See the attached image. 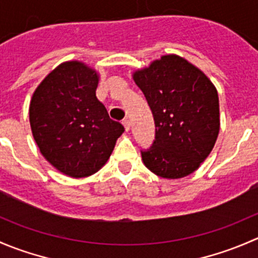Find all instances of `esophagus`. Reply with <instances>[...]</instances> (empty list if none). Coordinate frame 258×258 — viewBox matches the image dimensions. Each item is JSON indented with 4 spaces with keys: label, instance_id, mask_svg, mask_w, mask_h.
I'll return each instance as SVG.
<instances>
[{
    "label": "esophagus",
    "instance_id": "obj_1",
    "mask_svg": "<svg viewBox=\"0 0 258 258\" xmlns=\"http://www.w3.org/2000/svg\"><path fill=\"white\" fill-rule=\"evenodd\" d=\"M122 124H123L124 126V130H126L127 132L130 131V128H131V123H130V119H123V121H122Z\"/></svg>",
    "mask_w": 258,
    "mask_h": 258
}]
</instances>
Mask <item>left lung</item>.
Returning a JSON list of instances; mask_svg holds the SVG:
<instances>
[{
    "mask_svg": "<svg viewBox=\"0 0 258 258\" xmlns=\"http://www.w3.org/2000/svg\"><path fill=\"white\" fill-rule=\"evenodd\" d=\"M152 111L156 136L141 151L145 166L160 177H186L212 151L220 132L215 85L177 54H165L132 75Z\"/></svg>",
    "mask_w": 258,
    "mask_h": 258,
    "instance_id": "1",
    "label": "left lung"
}]
</instances>
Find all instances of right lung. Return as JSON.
<instances>
[{
	"mask_svg": "<svg viewBox=\"0 0 258 258\" xmlns=\"http://www.w3.org/2000/svg\"><path fill=\"white\" fill-rule=\"evenodd\" d=\"M97 71L81 61L58 64L37 86L30 124L43 157L70 177H87L110 158L124 128L96 97Z\"/></svg>",
	"mask_w": 258,
	"mask_h": 258,
	"instance_id": "1",
	"label": "right lung"
}]
</instances>
